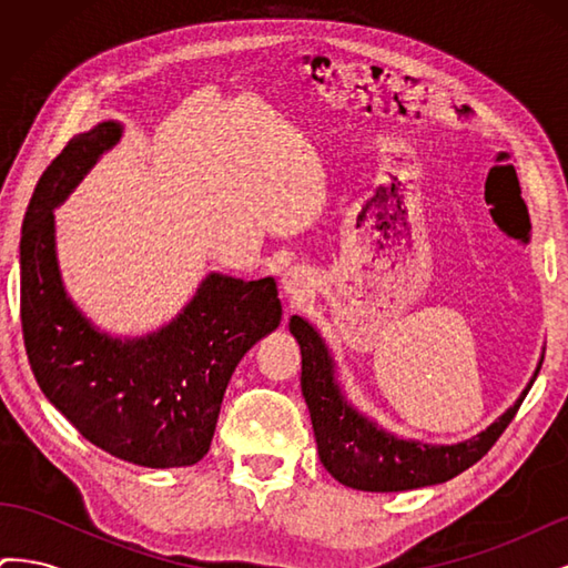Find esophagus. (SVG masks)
Masks as SVG:
<instances>
[{"mask_svg":"<svg viewBox=\"0 0 568 568\" xmlns=\"http://www.w3.org/2000/svg\"><path fill=\"white\" fill-rule=\"evenodd\" d=\"M282 284H284V291H286V296H288L291 303H303L313 291V282L303 270H288L284 274Z\"/></svg>","mask_w":568,"mask_h":568,"instance_id":"esophagus-1","label":"esophagus"}]
</instances>
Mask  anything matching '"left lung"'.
<instances>
[{"label":"left lung","mask_w":568,"mask_h":568,"mask_svg":"<svg viewBox=\"0 0 568 568\" xmlns=\"http://www.w3.org/2000/svg\"><path fill=\"white\" fill-rule=\"evenodd\" d=\"M288 329L296 336L303 355L301 388L307 409H311L320 459L336 480L355 490H412L445 484V480L467 471L505 434L538 376L536 372L521 398L484 434L457 445H422L395 438L376 428L363 415H357L338 393L329 353L313 326L301 317H291Z\"/></svg>","instance_id":"left-lung-1"}]
</instances>
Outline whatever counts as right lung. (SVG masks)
<instances>
[{"mask_svg":"<svg viewBox=\"0 0 568 568\" xmlns=\"http://www.w3.org/2000/svg\"><path fill=\"white\" fill-rule=\"evenodd\" d=\"M118 136L115 123L75 134L36 186L21 236L23 341L49 403L97 448L140 467H189L209 453L230 376L277 329L282 303L272 277L211 274L159 334L118 341L92 329L63 294L51 209Z\"/></svg>","mask_w":568,"mask_h":568,"instance_id":"1","label":"right lung"}]
</instances>
